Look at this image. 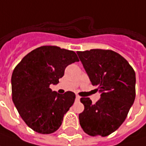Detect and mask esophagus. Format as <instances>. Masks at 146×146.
Here are the masks:
<instances>
[{
	"label": "esophagus",
	"mask_w": 146,
	"mask_h": 146,
	"mask_svg": "<svg viewBox=\"0 0 146 146\" xmlns=\"http://www.w3.org/2000/svg\"><path fill=\"white\" fill-rule=\"evenodd\" d=\"M80 97L79 96H76V100H80Z\"/></svg>",
	"instance_id": "34e87169"
}]
</instances>
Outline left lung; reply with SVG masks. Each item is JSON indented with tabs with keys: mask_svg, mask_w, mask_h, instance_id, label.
Instances as JSON below:
<instances>
[{
	"mask_svg": "<svg viewBox=\"0 0 146 146\" xmlns=\"http://www.w3.org/2000/svg\"><path fill=\"white\" fill-rule=\"evenodd\" d=\"M76 54L92 84L101 93L96 104L88 97L80 99L84 110L79 115L80 125L90 136L106 137L123 124L134 102L135 72L113 50L93 49Z\"/></svg>",
	"mask_w": 146,
	"mask_h": 146,
	"instance_id": "obj_1",
	"label": "left lung"
}]
</instances>
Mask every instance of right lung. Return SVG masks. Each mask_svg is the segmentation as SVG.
<instances>
[{"label": "right lung", "mask_w": 146, "mask_h": 146, "mask_svg": "<svg viewBox=\"0 0 146 146\" xmlns=\"http://www.w3.org/2000/svg\"><path fill=\"white\" fill-rule=\"evenodd\" d=\"M78 61L72 50L42 46L27 54L13 70V101L22 119L35 132L48 134L61 126L76 95L70 91L59 94L50 85L58 84L66 67Z\"/></svg>", "instance_id": "obj_1"}]
</instances>
